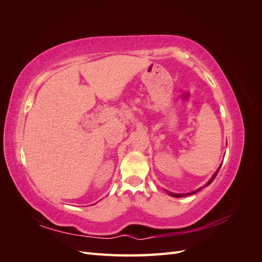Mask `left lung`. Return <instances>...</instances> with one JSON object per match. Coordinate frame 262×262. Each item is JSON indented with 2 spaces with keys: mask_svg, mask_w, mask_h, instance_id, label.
Wrapping results in <instances>:
<instances>
[{
  "mask_svg": "<svg viewBox=\"0 0 262 262\" xmlns=\"http://www.w3.org/2000/svg\"><path fill=\"white\" fill-rule=\"evenodd\" d=\"M220 168H221V166L219 167V169L215 171V173H214V175L212 176V178L208 181V184L205 185V187L207 186H209L211 182L214 180V178L216 177V175H217V172H219V170H220ZM202 188H200V189H198V190H194V191H192V192H190V193H171V192H169V191H167V190H166V192H167L169 195H171V196H176V198H180V196H186V195H189V194H193V193H195V192H198V191H200Z\"/></svg>",
  "mask_w": 262,
  "mask_h": 262,
  "instance_id": "obj_1",
  "label": "left lung"
}]
</instances>
